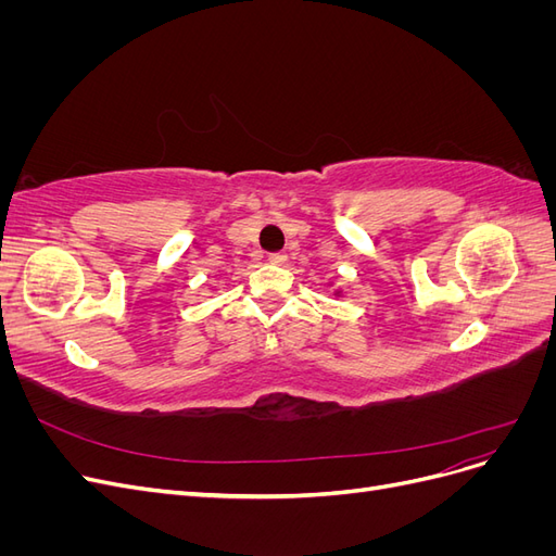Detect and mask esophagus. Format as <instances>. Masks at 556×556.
<instances>
[{"label":"esophagus","instance_id":"34e87169","mask_svg":"<svg viewBox=\"0 0 556 556\" xmlns=\"http://www.w3.org/2000/svg\"><path fill=\"white\" fill-rule=\"evenodd\" d=\"M285 260H288V257H285V255H282V252H271V255H268V257H266V262H268V264H276V266L285 264Z\"/></svg>","mask_w":556,"mask_h":556}]
</instances>
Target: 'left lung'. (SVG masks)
Wrapping results in <instances>:
<instances>
[{
	"label": "left lung",
	"mask_w": 556,
	"mask_h": 556,
	"mask_svg": "<svg viewBox=\"0 0 556 556\" xmlns=\"http://www.w3.org/2000/svg\"><path fill=\"white\" fill-rule=\"evenodd\" d=\"M333 296H343V290H333Z\"/></svg>",
	"instance_id": "1"
}]
</instances>
